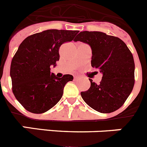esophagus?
<instances>
[{"label": "esophagus", "mask_w": 147, "mask_h": 147, "mask_svg": "<svg viewBox=\"0 0 147 147\" xmlns=\"http://www.w3.org/2000/svg\"><path fill=\"white\" fill-rule=\"evenodd\" d=\"M78 79H79V78L78 76H75V77H74V80H78Z\"/></svg>", "instance_id": "esophagus-1"}]
</instances>
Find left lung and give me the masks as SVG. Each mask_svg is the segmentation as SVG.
<instances>
[{
	"label": "left lung",
	"instance_id": "obj_1",
	"mask_svg": "<svg viewBox=\"0 0 147 147\" xmlns=\"http://www.w3.org/2000/svg\"><path fill=\"white\" fill-rule=\"evenodd\" d=\"M74 41L91 46L92 67L102 74L100 84L89 79V89L80 93L83 100L100 113L118 110L134 86L135 63L132 53L119 38L100 31H82Z\"/></svg>",
	"mask_w": 147,
	"mask_h": 147
}]
</instances>
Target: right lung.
Wrapping results in <instances>:
<instances>
[{
  "instance_id": "obj_1",
  "label": "right lung",
  "mask_w": 147,
  "mask_h": 147,
  "mask_svg": "<svg viewBox=\"0 0 147 147\" xmlns=\"http://www.w3.org/2000/svg\"><path fill=\"white\" fill-rule=\"evenodd\" d=\"M78 31L51 29L29 36L20 45L10 68L12 92L28 111L42 113L61 100L71 75L59 78L51 72V66L59 60L63 43L73 40Z\"/></svg>"
}]
</instances>
